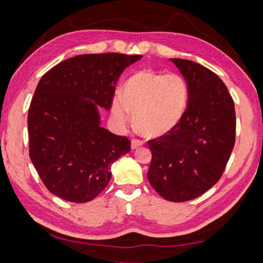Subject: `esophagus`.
<instances>
[{
	"label": "esophagus",
	"mask_w": 263,
	"mask_h": 263,
	"mask_svg": "<svg viewBox=\"0 0 263 263\" xmlns=\"http://www.w3.org/2000/svg\"><path fill=\"white\" fill-rule=\"evenodd\" d=\"M144 145V141L141 140H138V139H132L131 140V148L132 149H136L138 147H140V146Z\"/></svg>",
	"instance_id": "obj_1"
}]
</instances>
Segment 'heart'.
I'll list each match as a JSON object with an SVG mask.
<instances>
[{"instance_id": "obj_1", "label": "heart", "mask_w": 263, "mask_h": 263, "mask_svg": "<svg viewBox=\"0 0 263 263\" xmlns=\"http://www.w3.org/2000/svg\"><path fill=\"white\" fill-rule=\"evenodd\" d=\"M189 94V83L183 75L141 70L127 80L123 97H114L111 114L116 122L125 125L131 112L141 135L160 137L180 123L188 106Z\"/></svg>"}]
</instances>
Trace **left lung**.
<instances>
[{"label": "left lung", "instance_id": "obj_1", "mask_svg": "<svg viewBox=\"0 0 263 263\" xmlns=\"http://www.w3.org/2000/svg\"><path fill=\"white\" fill-rule=\"evenodd\" d=\"M169 60L189 83V102L171 132L147 142V177L164 199L185 202L203 195L224 173L235 142V110L217 74L197 62Z\"/></svg>", "mask_w": 263, "mask_h": 263}]
</instances>
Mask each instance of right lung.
Returning a JSON list of instances; mask_svg holds the SVG:
<instances>
[{"mask_svg": "<svg viewBox=\"0 0 263 263\" xmlns=\"http://www.w3.org/2000/svg\"><path fill=\"white\" fill-rule=\"evenodd\" d=\"M141 55L81 54L61 61L39 81L28 115L29 154L46 188L73 203L94 199L130 140L101 126L124 69Z\"/></svg>", "mask_w": 263, "mask_h": 263, "instance_id": "add662e5", "label": "right lung"}]
</instances>
